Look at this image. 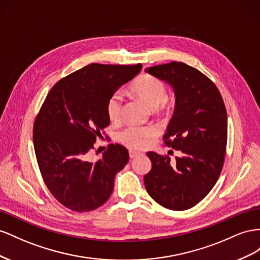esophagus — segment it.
Segmentation results:
<instances>
[{
  "label": "esophagus",
  "instance_id": "esophagus-1",
  "mask_svg": "<svg viewBox=\"0 0 260 260\" xmlns=\"http://www.w3.org/2000/svg\"><path fill=\"white\" fill-rule=\"evenodd\" d=\"M140 154V152H138V151H134V150H129V158H132V159H134V158H136L137 155H139Z\"/></svg>",
  "mask_w": 260,
  "mask_h": 260
}]
</instances>
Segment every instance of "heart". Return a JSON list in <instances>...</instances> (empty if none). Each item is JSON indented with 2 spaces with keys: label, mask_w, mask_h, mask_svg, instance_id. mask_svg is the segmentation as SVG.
I'll list each match as a JSON object with an SVG mask.
<instances>
[{
  "label": "heart",
  "mask_w": 260,
  "mask_h": 260,
  "mask_svg": "<svg viewBox=\"0 0 260 260\" xmlns=\"http://www.w3.org/2000/svg\"><path fill=\"white\" fill-rule=\"evenodd\" d=\"M131 92L143 102L150 110H155L160 113L168 112L171 108L167 100V88L161 80L150 75H142L133 81L129 87ZM123 98L115 93L107 103V113L112 122H117L121 118ZM154 131L150 127H131L125 128L118 135V139L124 145L133 149H142L153 137Z\"/></svg>",
  "instance_id": "obj_1"
}]
</instances>
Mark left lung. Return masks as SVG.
<instances>
[{
	"label": "left lung",
	"instance_id": "left-lung-1",
	"mask_svg": "<svg viewBox=\"0 0 260 260\" xmlns=\"http://www.w3.org/2000/svg\"><path fill=\"white\" fill-rule=\"evenodd\" d=\"M174 89L175 110L163 139L182 152L169 155L147 152L152 167L144 176L152 199L165 208L186 210L208 195L224 163L228 115L217 86L202 72L182 62L146 70Z\"/></svg>",
	"mask_w": 260,
	"mask_h": 260
}]
</instances>
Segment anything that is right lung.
<instances>
[{
  "mask_svg": "<svg viewBox=\"0 0 260 260\" xmlns=\"http://www.w3.org/2000/svg\"><path fill=\"white\" fill-rule=\"evenodd\" d=\"M140 70L142 64H89L58 80L41 106L34 123L36 158L48 189L66 208L91 211L112 194L127 149L110 144L97 161L89 152L110 124L109 99Z\"/></svg>",
  "mask_w": 260,
  "mask_h": 260,
  "instance_id": "obj_1",
  "label": "right lung"
}]
</instances>
